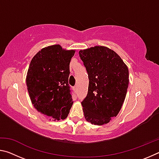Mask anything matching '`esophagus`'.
<instances>
[{
  "mask_svg": "<svg viewBox=\"0 0 159 159\" xmlns=\"http://www.w3.org/2000/svg\"><path fill=\"white\" fill-rule=\"evenodd\" d=\"M74 90L76 91V92H77V90H78V88H77V87L76 86H75V87H74Z\"/></svg>",
  "mask_w": 159,
  "mask_h": 159,
  "instance_id": "esophagus-1",
  "label": "esophagus"
}]
</instances>
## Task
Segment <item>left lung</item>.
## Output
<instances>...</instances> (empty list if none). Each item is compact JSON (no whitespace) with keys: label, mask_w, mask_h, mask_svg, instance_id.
<instances>
[{"label":"left lung","mask_w":159,"mask_h":159,"mask_svg":"<svg viewBox=\"0 0 159 159\" xmlns=\"http://www.w3.org/2000/svg\"><path fill=\"white\" fill-rule=\"evenodd\" d=\"M79 56L89 79L87 96L81 102L85 120L106 124L118 115L125 100L128 69L119 55L104 46L80 50Z\"/></svg>","instance_id":"obj_1"}]
</instances>
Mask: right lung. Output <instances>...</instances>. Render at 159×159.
<instances>
[{"mask_svg": "<svg viewBox=\"0 0 159 159\" xmlns=\"http://www.w3.org/2000/svg\"><path fill=\"white\" fill-rule=\"evenodd\" d=\"M74 53L60 45H50L40 50L29 64L26 80L32 104L55 120L65 119L73 104L69 76Z\"/></svg>", "mask_w": 159, "mask_h": 159, "instance_id": "add662e5", "label": "right lung"}]
</instances>
